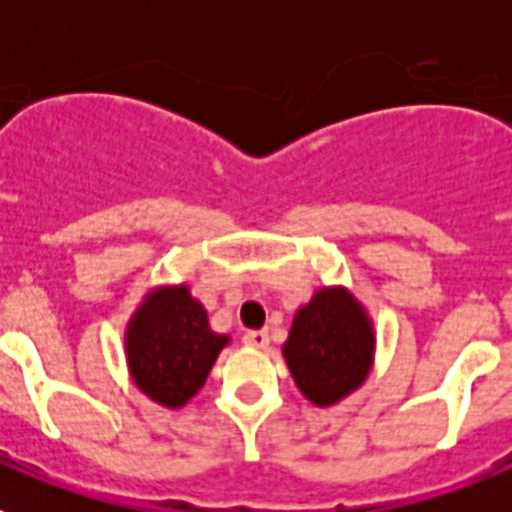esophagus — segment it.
Wrapping results in <instances>:
<instances>
[{"label":"esophagus","mask_w":512,"mask_h":512,"mask_svg":"<svg viewBox=\"0 0 512 512\" xmlns=\"http://www.w3.org/2000/svg\"><path fill=\"white\" fill-rule=\"evenodd\" d=\"M243 343L251 348H266L269 346V333L266 330H248L246 336H243Z\"/></svg>","instance_id":"esophagus-1"}]
</instances>
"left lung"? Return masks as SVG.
<instances>
[{
	"instance_id": "1",
	"label": "left lung",
	"mask_w": 512,
	"mask_h": 512,
	"mask_svg": "<svg viewBox=\"0 0 512 512\" xmlns=\"http://www.w3.org/2000/svg\"><path fill=\"white\" fill-rule=\"evenodd\" d=\"M377 330L364 302L343 284L320 287L297 307L282 356L297 390L330 408L356 392L374 369Z\"/></svg>"
}]
</instances>
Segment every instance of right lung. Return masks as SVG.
<instances>
[{
  "instance_id": "add662e5",
  "label": "right lung",
  "mask_w": 512,
  "mask_h": 512,
  "mask_svg": "<svg viewBox=\"0 0 512 512\" xmlns=\"http://www.w3.org/2000/svg\"><path fill=\"white\" fill-rule=\"evenodd\" d=\"M228 333L210 328L207 310L189 284H158L125 325L128 374L148 400L179 410L205 387Z\"/></svg>"
}]
</instances>
